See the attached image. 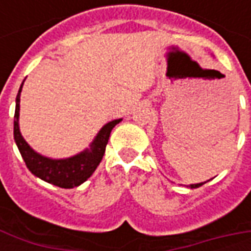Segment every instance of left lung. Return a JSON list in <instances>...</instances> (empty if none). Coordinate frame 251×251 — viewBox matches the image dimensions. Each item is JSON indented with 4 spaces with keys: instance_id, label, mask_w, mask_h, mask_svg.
Instances as JSON below:
<instances>
[{
    "instance_id": "8db88e82",
    "label": "left lung",
    "mask_w": 251,
    "mask_h": 251,
    "mask_svg": "<svg viewBox=\"0 0 251 251\" xmlns=\"http://www.w3.org/2000/svg\"><path fill=\"white\" fill-rule=\"evenodd\" d=\"M204 183H207V181H204ZM204 183H198V184H191V185H189V187H191V188H198V187H200V185H203V184H204Z\"/></svg>"
}]
</instances>
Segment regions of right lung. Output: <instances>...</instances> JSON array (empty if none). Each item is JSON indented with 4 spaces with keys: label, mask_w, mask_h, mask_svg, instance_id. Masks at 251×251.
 <instances>
[{
    "label": "right lung",
    "mask_w": 251,
    "mask_h": 251,
    "mask_svg": "<svg viewBox=\"0 0 251 251\" xmlns=\"http://www.w3.org/2000/svg\"><path fill=\"white\" fill-rule=\"evenodd\" d=\"M23 84L24 82L21 83L17 98H16L13 134L16 145L21 153V157L24 158L26 168L39 179L44 180L50 184L60 187V188H74V187L80 185L94 174V171L102 161L106 145L109 142L110 133L113 130V127L117 124H120L122 120L120 118V120H114L106 124L94 138L90 148L72 157L55 160V158L41 156L40 153L35 152L28 145V142L25 141L24 137L20 133V94L23 90Z\"/></svg>",
    "instance_id": "add662e5"
}]
</instances>
